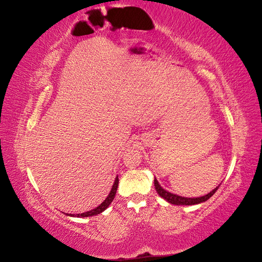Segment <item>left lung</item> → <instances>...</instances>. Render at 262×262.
Segmentation results:
<instances>
[{"mask_svg":"<svg viewBox=\"0 0 262 262\" xmlns=\"http://www.w3.org/2000/svg\"><path fill=\"white\" fill-rule=\"evenodd\" d=\"M154 185H155V189H156L157 193H158L160 197H163L165 200L168 201L169 204L177 205V206H190V205H198L200 203H205V201L209 199L213 195V193L217 191V189L219 188V186L216 187V188H214L213 190H211L209 193H207V195H205L203 197L187 198V197H182V196L175 195V193H171L169 191L165 190L163 187L159 185L158 180L156 178H155V180H154Z\"/></svg>","mask_w":262,"mask_h":262,"instance_id":"1","label":"left lung"}]
</instances>
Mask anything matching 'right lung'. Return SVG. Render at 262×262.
I'll use <instances>...</instances> for the list:
<instances>
[{"instance_id":"add662e5","label":"right lung","mask_w":262,"mask_h":262,"mask_svg":"<svg viewBox=\"0 0 262 262\" xmlns=\"http://www.w3.org/2000/svg\"><path fill=\"white\" fill-rule=\"evenodd\" d=\"M117 187H118V176L115 178V182L113 184V187L111 189V192L108 193V196L106 197V199L103 201L102 204L99 206H97L96 208H94V209L90 210V211H86L83 213H66L67 216L70 217H78V218H84V217H92V216H96V214L103 212L105 209L108 208V206L112 204V201L115 198L116 195V191H117Z\"/></svg>"}]
</instances>
